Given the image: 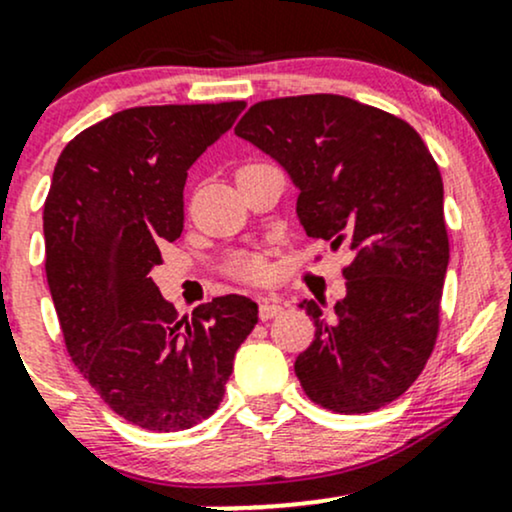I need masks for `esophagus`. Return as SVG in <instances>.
Instances as JSON below:
<instances>
[{"mask_svg":"<svg viewBox=\"0 0 512 512\" xmlns=\"http://www.w3.org/2000/svg\"><path fill=\"white\" fill-rule=\"evenodd\" d=\"M281 310H284V305L279 301H274V298H262L260 301V317L262 320H272V317L281 315Z\"/></svg>","mask_w":512,"mask_h":512,"instance_id":"obj_1","label":"esophagus"}]
</instances>
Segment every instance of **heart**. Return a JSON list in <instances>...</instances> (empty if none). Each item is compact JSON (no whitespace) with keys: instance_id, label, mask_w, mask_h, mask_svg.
Segmentation results:
<instances>
[{"instance_id":"obj_1","label":"heart","mask_w":512,"mask_h":512,"mask_svg":"<svg viewBox=\"0 0 512 512\" xmlns=\"http://www.w3.org/2000/svg\"><path fill=\"white\" fill-rule=\"evenodd\" d=\"M231 272L243 281H262L267 279L269 264L267 257L257 255V252H243V255H236L231 262Z\"/></svg>"}]
</instances>
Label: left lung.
Listing matches in <instances>:
<instances>
[{"label":"left lung","instance_id":"left-lung-1","mask_svg":"<svg viewBox=\"0 0 512 512\" xmlns=\"http://www.w3.org/2000/svg\"><path fill=\"white\" fill-rule=\"evenodd\" d=\"M236 134L291 175L305 233L354 252L330 313L325 301L301 303L315 320V342L293 366L305 395L337 414L395 402L436 344L450 260L426 144L399 117L332 93L255 103Z\"/></svg>","mask_w":512,"mask_h":512}]
</instances>
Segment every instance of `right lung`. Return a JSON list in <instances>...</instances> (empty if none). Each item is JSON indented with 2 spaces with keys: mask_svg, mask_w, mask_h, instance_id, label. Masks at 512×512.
<instances>
[{
  "mask_svg": "<svg viewBox=\"0 0 512 512\" xmlns=\"http://www.w3.org/2000/svg\"><path fill=\"white\" fill-rule=\"evenodd\" d=\"M245 101L146 105L64 146L43 209L45 274L74 366L115 414L185 431L219 409L257 303L221 296L178 317L149 272L180 238L187 170Z\"/></svg>",
  "mask_w": 512,
  "mask_h": 512,
  "instance_id": "right-lung-1",
  "label": "right lung"
}]
</instances>
